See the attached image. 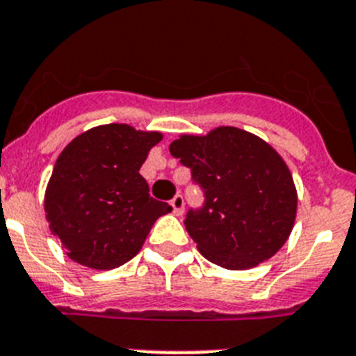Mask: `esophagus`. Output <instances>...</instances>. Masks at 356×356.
Listing matches in <instances>:
<instances>
[{
	"mask_svg": "<svg viewBox=\"0 0 356 356\" xmlns=\"http://www.w3.org/2000/svg\"><path fill=\"white\" fill-rule=\"evenodd\" d=\"M170 204H172V208H173V215H183V211H184L183 195L173 197L172 201H170Z\"/></svg>",
	"mask_w": 356,
	"mask_h": 356,
	"instance_id": "34e87169",
	"label": "esophagus"
}]
</instances>
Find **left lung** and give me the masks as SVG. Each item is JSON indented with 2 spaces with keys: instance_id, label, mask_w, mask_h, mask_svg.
Here are the masks:
<instances>
[{
  "instance_id": "1",
  "label": "left lung",
  "mask_w": 356,
  "mask_h": 356,
  "mask_svg": "<svg viewBox=\"0 0 356 356\" xmlns=\"http://www.w3.org/2000/svg\"><path fill=\"white\" fill-rule=\"evenodd\" d=\"M170 152L206 193L204 208L184 219L201 255L226 270H250L284 246L298 197L273 146L237 127H217L206 136L181 134Z\"/></svg>"
}]
</instances>
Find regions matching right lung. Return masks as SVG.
Returning a JSON list of instances; mask_svg holds the SVG:
<instances>
[{"instance_id":"obj_1","label":"right lung","mask_w":356,"mask_h":356,"mask_svg":"<svg viewBox=\"0 0 356 356\" xmlns=\"http://www.w3.org/2000/svg\"><path fill=\"white\" fill-rule=\"evenodd\" d=\"M161 132L99 124L68 143L44 190L50 232L77 264L113 270L141 252L152 226L172 211L155 201L139 168Z\"/></svg>"}]
</instances>
